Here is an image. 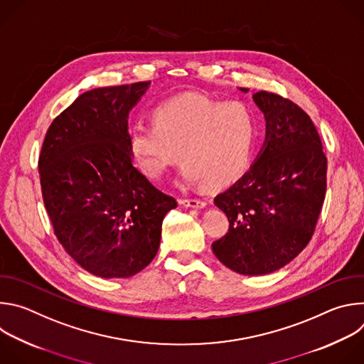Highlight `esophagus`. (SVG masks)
Masks as SVG:
<instances>
[{"mask_svg": "<svg viewBox=\"0 0 364 364\" xmlns=\"http://www.w3.org/2000/svg\"><path fill=\"white\" fill-rule=\"evenodd\" d=\"M180 203L186 207H191V209H203V207H205V201L204 200H200V198H181Z\"/></svg>", "mask_w": 364, "mask_h": 364, "instance_id": "34e87169", "label": "esophagus"}]
</instances>
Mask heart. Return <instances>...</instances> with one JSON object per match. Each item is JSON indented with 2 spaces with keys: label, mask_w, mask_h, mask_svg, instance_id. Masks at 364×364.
Here are the masks:
<instances>
[{
  "label": "heart",
  "mask_w": 364,
  "mask_h": 364,
  "mask_svg": "<svg viewBox=\"0 0 364 364\" xmlns=\"http://www.w3.org/2000/svg\"><path fill=\"white\" fill-rule=\"evenodd\" d=\"M257 134V115L247 103L190 92L159 103L152 122H135L128 144L135 164L152 180L183 155L187 181L223 187L247 170Z\"/></svg>",
  "instance_id": "1"
}]
</instances>
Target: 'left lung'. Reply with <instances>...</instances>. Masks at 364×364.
Returning a JSON list of instances; mask_svg holds the SVG:
<instances>
[{"label": "left lung", "instance_id": "obj_1", "mask_svg": "<svg viewBox=\"0 0 364 364\" xmlns=\"http://www.w3.org/2000/svg\"><path fill=\"white\" fill-rule=\"evenodd\" d=\"M253 100L265 114L267 142L253 166L215 197L229 232L212 247L232 271L265 275L291 262L314 235L327 159L316 125L296 103L267 90Z\"/></svg>", "mask_w": 364, "mask_h": 364}]
</instances>
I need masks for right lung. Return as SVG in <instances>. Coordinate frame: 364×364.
I'll use <instances>...</instances> for the list:
<instances>
[{"label":"right lung","instance_id":"obj_1","mask_svg":"<svg viewBox=\"0 0 364 364\" xmlns=\"http://www.w3.org/2000/svg\"><path fill=\"white\" fill-rule=\"evenodd\" d=\"M151 82L82 93L55 118L38 157L43 201L55 235L87 272L128 278L159 252L174 197L134 166L128 115Z\"/></svg>","mask_w":364,"mask_h":364}]
</instances>
